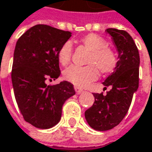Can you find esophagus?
Instances as JSON below:
<instances>
[{"instance_id":"34e87169","label":"esophagus","mask_w":152,"mask_h":152,"mask_svg":"<svg viewBox=\"0 0 152 152\" xmlns=\"http://www.w3.org/2000/svg\"><path fill=\"white\" fill-rule=\"evenodd\" d=\"M75 90H76V93L77 94H82L83 92V90L82 89V88H78V87H75Z\"/></svg>"}]
</instances>
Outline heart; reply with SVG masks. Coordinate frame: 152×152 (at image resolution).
Segmentation results:
<instances>
[{"instance_id":"1","label":"heart","mask_w":152,"mask_h":152,"mask_svg":"<svg viewBox=\"0 0 152 152\" xmlns=\"http://www.w3.org/2000/svg\"><path fill=\"white\" fill-rule=\"evenodd\" d=\"M81 42L91 51L87 63L88 65L85 67L71 65L64 70V76L68 82L76 87L84 88L98 78V70L102 74L113 72L117 66L118 57L113 50L107 47V42L97 34L89 33L82 38ZM71 57V43L65 42L58 50V61L62 65H66L70 62Z\"/></svg>"}]
</instances>
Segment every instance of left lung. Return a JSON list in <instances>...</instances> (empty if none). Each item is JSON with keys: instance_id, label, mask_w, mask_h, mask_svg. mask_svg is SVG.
<instances>
[{"instance_id": "1", "label": "left lung", "mask_w": 152, "mask_h": 152, "mask_svg": "<svg viewBox=\"0 0 152 152\" xmlns=\"http://www.w3.org/2000/svg\"><path fill=\"white\" fill-rule=\"evenodd\" d=\"M106 31L112 36L119 60L114 71L103 83L106 88L110 86L111 90L106 95L93 93L94 104L85 111L88 124L96 131H107L121 123L138 88L140 60L135 42L124 30L108 28Z\"/></svg>"}]
</instances>
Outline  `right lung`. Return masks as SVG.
I'll return each instance as SVG.
<instances>
[{
	"mask_svg": "<svg viewBox=\"0 0 152 152\" xmlns=\"http://www.w3.org/2000/svg\"><path fill=\"white\" fill-rule=\"evenodd\" d=\"M71 32L47 25H36L18 39L14 53L12 83L24 120L33 126L48 129L57 125L65 101L76 94L67 81L47 85L60 76L58 52Z\"/></svg>",
	"mask_w": 152,
	"mask_h": 152,
	"instance_id": "1",
	"label": "right lung"
}]
</instances>
